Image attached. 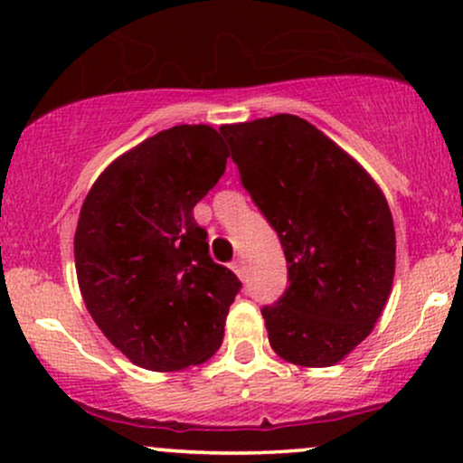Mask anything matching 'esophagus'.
<instances>
[{"label":"esophagus","instance_id":"obj_1","mask_svg":"<svg viewBox=\"0 0 463 463\" xmlns=\"http://www.w3.org/2000/svg\"><path fill=\"white\" fill-rule=\"evenodd\" d=\"M232 269H235V274L239 276V279L246 280V263H243V259H237V261L232 263Z\"/></svg>","mask_w":463,"mask_h":463}]
</instances>
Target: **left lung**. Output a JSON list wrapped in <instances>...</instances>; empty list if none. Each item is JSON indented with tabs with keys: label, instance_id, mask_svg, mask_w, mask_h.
<instances>
[{
	"label": "left lung",
	"instance_id": "8db88e82",
	"mask_svg": "<svg viewBox=\"0 0 463 463\" xmlns=\"http://www.w3.org/2000/svg\"><path fill=\"white\" fill-rule=\"evenodd\" d=\"M220 130L287 259L289 287L261 309L269 346L302 368L335 365L372 333L394 283L396 232L383 191L298 115Z\"/></svg>",
	"mask_w": 463,
	"mask_h": 463
}]
</instances>
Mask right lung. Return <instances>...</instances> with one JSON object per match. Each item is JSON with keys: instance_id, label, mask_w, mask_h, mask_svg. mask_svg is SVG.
Masks as SVG:
<instances>
[{"instance_id": "add662e5", "label": "right lung", "mask_w": 463, "mask_h": 463, "mask_svg": "<svg viewBox=\"0 0 463 463\" xmlns=\"http://www.w3.org/2000/svg\"><path fill=\"white\" fill-rule=\"evenodd\" d=\"M228 156L213 126H174L115 158L80 209V294L106 339L146 370H184L222 346L241 283L211 259L194 206Z\"/></svg>"}]
</instances>
